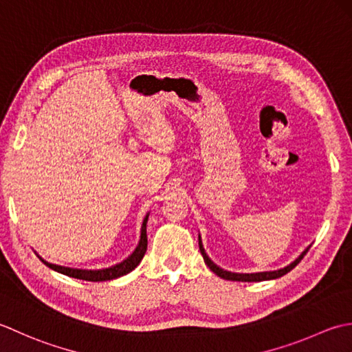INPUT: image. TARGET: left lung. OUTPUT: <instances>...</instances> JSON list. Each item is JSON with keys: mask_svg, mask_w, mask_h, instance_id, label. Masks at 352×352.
<instances>
[{"mask_svg": "<svg viewBox=\"0 0 352 352\" xmlns=\"http://www.w3.org/2000/svg\"><path fill=\"white\" fill-rule=\"evenodd\" d=\"M199 249H200V254H202V256H204L206 266L210 267L217 276L223 278V279H229V281L258 283V281H267V279H275V278H279V276H283V275H285V274H289V272H290L292 269H295V267L298 266L299 261L302 260L304 255L308 252V249H310V248H307V249L304 250V252L296 258L295 261L289 264V266H285V267L279 269V270H274V272H258V274H235V272H228V270H223L221 267H219L217 264H214V263L210 260V256L206 255L205 249H204V245H202V240H200V236H199Z\"/></svg>", "mask_w": 352, "mask_h": 352, "instance_id": "8db88e82", "label": "left lung"}]
</instances>
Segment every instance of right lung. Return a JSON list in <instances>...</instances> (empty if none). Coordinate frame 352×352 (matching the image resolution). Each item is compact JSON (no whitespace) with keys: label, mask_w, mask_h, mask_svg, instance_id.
<instances>
[{"label":"right lung","mask_w":352,"mask_h":352,"mask_svg":"<svg viewBox=\"0 0 352 352\" xmlns=\"http://www.w3.org/2000/svg\"><path fill=\"white\" fill-rule=\"evenodd\" d=\"M147 219L148 214L142 220V226H141V236H140V243L133 252L129 255L126 260L121 263L116 264V266H111L107 269H100V270H85V269H71V267H63V266H57V264H52L45 260H42L39 256V260L48 266L50 269H53L59 274H63L71 278H77V279H83V281H92V283H98V281H111V279L120 278L123 275H127L129 272H132L138 264L141 263L142 256H144L146 250H147Z\"/></svg>","instance_id":"obj_1"}]
</instances>
